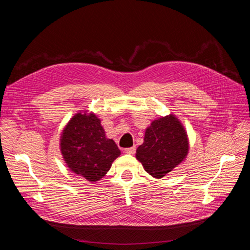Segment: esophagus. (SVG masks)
Returning a JSON list of instances; mask_svg holds the SVG:
<instances>
[{"instance_id":"obj_1","label":"esophagus","mask_w":250,"mask_h":250,"mask_svg":"<svg viewBox=\"0 0 250 250\" xmlns=\"http://www.w3.org/2000/svg\"><path fill=\"white\" fill-rule=\"evenodd\" d=\"M134 152H135V148L134 147L126 148L125 149V153H127V154H134Z\"/></svg>"}]
</instances>
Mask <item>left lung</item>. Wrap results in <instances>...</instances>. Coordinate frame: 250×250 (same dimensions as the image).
Returning a JSON list of instances; mask_svg holds the SVG:
<instances>
[{"label": "left lung", "mask_w": 250, "mask_h": 250, "mask_svg": "<svg viewBox=\"0 0 250 250\" xmlns=\"http://www.w3.org/2000/svg\"><path fill=\"white\" fill-rule=\"evenodd\" d=\"M188 150L190 142L185 126L170 113L153 120L146 128L135 158L149 175L160 179L186 161Z\"/></svg>", "instance_id": "1"}]
</instances>
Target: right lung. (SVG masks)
<instances>
[{
    "mask_svg": "<svg viewBox=\"0 0 250 250\" xmlns=\"http://www.w3.org/2000/svg\"><path fill=\"white\" fill-rule=\"evenodd\" d=\"M59 149L66 167L74 174L97 183L121 155L115 141L108 139L96 113L80 110L60 134Z\"/></svg>",
    "mask_w": 250,
    "mask_h": 250,
    "instance_id": "obj_1",
    "label": "right lung"
}]
</instances>
